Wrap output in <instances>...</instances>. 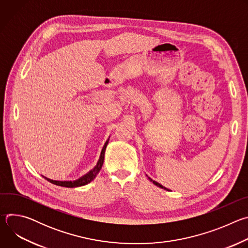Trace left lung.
Returning <instances> with one entry per match:
<instances>
[{
    "instance_id": "1",
    "label": "left lung",
    "mask_w": 248,
    "mask_h": 248,
    "mask_svg": "<svg viewBox=\"0 0 248 248\" xmlns=\"http://www.w3.org/2000/svg\"><path fill=\"white\" fill-rule=\"evenodd\" d=\"M148 179H149V181H150V182H152V183H153V184H154V185H155V186H159V187H161V188H164V189H166V190H169V189H168V188H166V187H165V186H162V185H160V184H159V183H157V182H155V181H153V180H152V179H150V178H149V176H148Z\"/></svg>"
}]
</instances>
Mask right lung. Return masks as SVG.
Here are the masks:
<instances>
[{
    "label": "right lung",
    "instance_id": "1",
    "mask_svg": "<svg viewBox=\"0 0 248 248\" xmlns=\"http://www.w3.org/2000/svg\"><path fill=\"white\" fill-rule=\"evenodd\" d=\"M108 142H109V139L106 141V143H105V145H104V147H103V149L101 151V155H100L99 161H98L97 165L95 166V168L93 170H91L89 172H87L86 174H84L83 176H81L80 179H78L77 181H74V182H59V181H53V180L47 179V178H45V176H44V178L48 182H50V183H52V184H54L56 186H63V187H78V186H85V185L89 184L90 182H92L96 178V175L98 174V172L100 171V170H101V168L103 166L105 150H106V147H107V145H108Z\"/></svg>",
    "mask_w": 248,
    "mask_h": 248
}]
</instances>
